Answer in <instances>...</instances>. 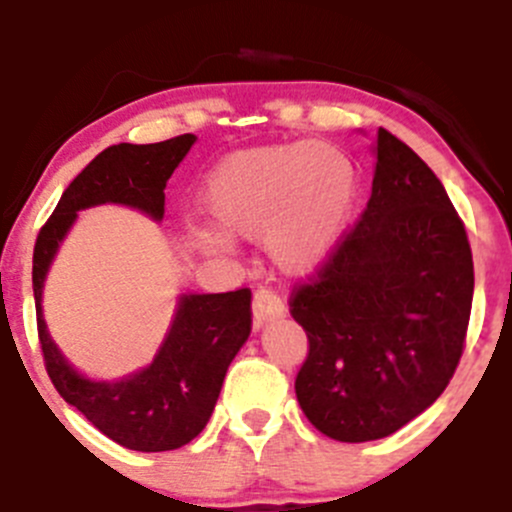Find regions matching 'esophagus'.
I'll return each mask as SVG.
<instances>
[{
    "label": "esophagus",
    "mask_w": 512,
    "mask_h": 512,
    "mask_svg": "<svg viewBox=\"0 0 512 512\" xmlns=\"http://www.w3.org/2000/svg\"><path fill=\"white\" fill-rule=\"evenodd\" d=\"M283 313H285V303L278 293H273V290H267V288L257 290L255 298H252V321H255V329H260L265 321L278 319V316H283Z\"/></svg>",
    "instance_id": "1"
}]
</instances>
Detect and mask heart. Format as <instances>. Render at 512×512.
I'll return each mask as SVG.
<instances>
[{"mask_svg": "<svg viewBox=\"0 0 512 512\" xmlns=\"http://www.w3.org/2000/svg\"><path fill=\"white\" fill-rule=\"evenodd\" d=\"M357 201V168L329 142L242 150L209 173L201 191L214 229H196L201 252H232V237H260L267 260L311 275L336 255Z\"/></svg>", "mask_w": 512, "mask_h": 512, "instance_id": "1", "label": "heart"}]
</instances>
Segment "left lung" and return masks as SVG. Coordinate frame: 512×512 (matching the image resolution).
Listing matches in <instances>:
<instances>
[{
    "mask_svg": "<svg viewBox=\"0 0 512 512\" xmlns=\"http://www.w3.org/2000/svg\"><path fill=\"white\" fill-rule=\"evenodd\" d=\"M372 153L357 229L290 301L308 336L298 405L347 444L385 439L434 405L462 357L474 293L467 232L434 170L382 127Z\"/></svg>",
    "mask_w": 512,
    "mask_h": 512,
    "instance_id": "obj_1",
    "label": "left lung"
}]
</instances>
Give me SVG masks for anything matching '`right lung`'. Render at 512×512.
Instances as JSON below:
<instances>
[{"label":"right lung","mask_w":512,"mask_h":512,"mask_svg":"<svg viewBox=\"0 0 512 512\" xmlns=\"http://www.w3.org/2000/svg\"><path fill=\"white\" fill-rule=\"evenodd\" d=\"M193 142L196 135H181L153 145L107 147L63 191L32 255L38 334L55 390L101 434L132 451L181 449L204 431L224 375L250 336V290L181 293L153 362L114 380H96L68 362L45 324L43 290L78 211L117 204L163 222L165 183Z\"/></svg>","instance_id":"1"}]
</instances>
